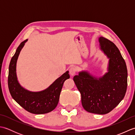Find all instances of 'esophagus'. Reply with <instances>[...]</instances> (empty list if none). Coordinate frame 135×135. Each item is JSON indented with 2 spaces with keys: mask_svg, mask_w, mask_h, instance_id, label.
Listing matches in <instances>:
<instances>
[{
  "mask_svg": "<svg viewBox=\"0 0 135 135\" xmlns=\"http://www.w3.org/2000/svg\"><path fill=\"white\" fill-rule=\"evenodd\" d=\"M69 72H70V75H72V76L74 75H75V74L76 72V68H75V67H71V68H70Z\"/></svg>",
  "mask_w": 135,
  "mask_h": 135,
  "instance_id": "34e87169",
  "label": "esophagus"
}]
</instances>
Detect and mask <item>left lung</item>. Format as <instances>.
<instances>
[{"label": "left lung", "mask_w": 135, "mask_h": 135, "mask_svg": "<svg viewBox=\"0 0 135 135\" xmlns=\"http://www.w3.org/2000/svg\"><path fill=\"white\" fill-rule=\"evenodd\" d=\"M100 48L109 59L108 72L99 78L87 71L79 72L74 81L81 94L83 107L89 113L105 114L119 104L127 89V65L119 49L104 37L99 38Z\"/></svg>", "instance_id": "left-lung-1"}]
</instances>
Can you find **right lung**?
Wrapping results in <instances>:
<instances>
[{"mask_svg":"<svg viewBox=\"0 0 135 135\" xmlns=\"http://www.w3.org/2000/svg\"><path fill=\"white\" fill-rule=\"evenodd\" d=\"M27 41L25 40L20 44L11 59L8 68V89L13 99L25 110L35 114L48 113L58 104L63 84L70 78L69 72L66 71L44 90L31 91L21 86L17 80L16 65L20 51Z\"/></svg>","mask_w":135,"mask_h":135,"instance_id":"right-lung-1","label":"right lung"}]
</instances>
